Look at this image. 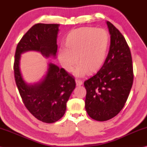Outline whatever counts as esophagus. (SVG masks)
Wrapping results in <instances>:
<instances>
[{
	"label": "esophagus",
	"instance_id": "34e87169",
	"mask_svg": "<svg viewBox=\"0 0 147 147\" xmlns=\"http://www.w3.org/2000/svg\"><path fill=\"white\" fill-rule=\"evenodd\" d=\"M76 85L77 86H81L83 85V82L81 80H76Z\"/></svg>",
	"mask_w": 147,
	"mask_h": 147
}]
</instances>
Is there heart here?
Instances as JSON below:
<instances>
[{
	"mask_svg": "<svg viewBox=\"0 0 147 147\" xmlns=\"http://www.w3.org/2000/svg\"><path fill=\"white\" fill-rule=\"evenodd\" d=\"M64 49H60L58 58L64 69L70 72L80 64L73 73L82 77L98 72L105 60L109 45L106 30L93 27H81L71 30L64 40Z\"/></svg>",
	"mask_w": 147,
	"mask_h": 147,
	"instance_id": "heart-1",
	"label": "heart"
}]
</instances>
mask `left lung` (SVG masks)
I'll use <instances>...</instances> for the list:
<instances>
[{
    "label": "left lung",
    "instance_id": "8db88e82",
    "mask_svg": "<svg viewBox=\"0 0 147 147\" xmlns=\"http://www.w3.org/2000/svg\"><path fill=\"white\" fill-rule=\"evenodd\" d=\"M106 24L111 35L107 58L97 73L84 83L87 114L98 121L111 119L119 114L133 82L131 54L126 40L111 23Z\"/></svg>",
    "mask_w": 147,
    "mask_h": 147
}]
</instances>
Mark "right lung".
Wrapping results in <instances>:
<instances>
[{"label": "right lung", "mask_w": 147, "mask_h": 147, "mask_svg": "<svg viewBox=\"0 0 147 147\" xmlns=\"http://www.w3.org/2000/svg\"><path fill=\"white\" fill-rule=\"evenodd\" d=\"M59 26L58 24H35L22 37L15 53V81L24 104L33 116L46 123H55L63 116L66 103L75 88V81L63 68L48 62L42 78L38 82L28 83L21 73V55L36 51L45 58H55Z\"/></svg>", "instance_id": "add662e5"}]
</instances>
